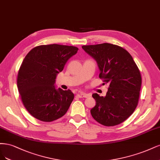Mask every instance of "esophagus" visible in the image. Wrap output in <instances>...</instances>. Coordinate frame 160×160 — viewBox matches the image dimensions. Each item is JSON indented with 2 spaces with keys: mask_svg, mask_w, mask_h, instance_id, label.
Masks as SVG:
<instances>
[{
  "mask_svg": "<svg viewBox=\"0 0 160 160\" xmlns=\"http://www.w3.org/2000/svg\"><path fill=\"white\" fill-rule=\"evenodd\" d=\"M76 96L78 98H87L88 96V94L84 93V92H80V93L77 94Z\"/></svg>",
  "mask_w": 160,
  "mask_h": 160,
  "instance_id": "obj_1",
  "label": "esophagus"
}]
</instances>
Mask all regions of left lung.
<instances>
[{"label":"left lung","mask_w":160,"mask_h":160,"mask_svg":"<svg viewBox=\"0 0 160 160\" xmlns=\"http://www.w3.org/2000/svg\"><path fill=\"white\" fill-rule=\"evenodd\" d=\"M82 48L96 60L100 78L110 84L105 96L92 94L96 104L90 110L92 116L106 126L120 124L133 114L138 105L140 72L132 56L120 46L104 43Z\"/></svg>","instance_id":"obj_1"}]
</instances>
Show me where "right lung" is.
I'll return each mask as SVG.
<instances>
[{
	"mask_svg": "<svg viewBox=\"0 0 160 160\" xmlns=\"http://www.w3.org/2000/svg\"><path fill=\"white\" fill-rule=\"evenodd\" d=\"M75 46L59 44L41 45L25 56L17 78L19 93L26 109L42 122H52L62 117L74 99L70 90L56 87L58 74L72 56Z\"/></svg>",
	"mask_w": 160,
	"mask_h": 160,
	"instance_id": "1",
	"label": "right lung"
}]
</instances>
